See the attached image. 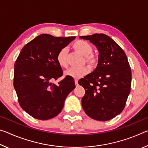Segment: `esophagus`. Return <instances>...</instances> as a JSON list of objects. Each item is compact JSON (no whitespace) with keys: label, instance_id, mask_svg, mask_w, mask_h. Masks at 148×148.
<instances>
[{"label":"esophagus","instance_id":"34e87169","mask_svg":"<svg viewBox=\"0 0 148 148\" xmlns=\"http://www.w3.org/2000/svg\"><path fill=\"white\" fill-rule=\"evenodd\" d=\"M74 82H75V85H76V86H78V81H77V79H75Z\"/></svg>","mask_w":148,"mask_h":148}]
</instances>
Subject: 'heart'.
<instances>
[{
	"label": "heart",
	"mask_w": 148,
	"mask_h": 148,
	"mask_svg": "<svg viewBox=\"0 0 148 148\" xmlns=\"http://www.w3.org/2000/svg\"><path fill=\"white\" fill-rule=\"evenodd\" d=\"M73 48L78 53H81L82 56H85L86 62L91 68H95L98 64V58L95 55L92 54V47L91 45L87 42L78 40L74 43ZM57 62L61 68H66L68 66L67 49L66 47H63L58 52L57 55ZM89 67L86 66L79 69H69L65 71L64 75L66 76L79 79L89 73Z\"/></svg>",
	"instance_id": "obj_1"
}]
</instances>
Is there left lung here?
Masks as SVG:
<instances>
[{
    "label": "left lung",
    "mask_w": 148,
    "mask_h": 148,
    "mask_svg": "<svg viewBox=\"0 0 148 148\" xmlns=\"http://www.w3.org/2000/svg\"><path fill=\"white\" fill-rule=\"evenodd\" d=\"M99 52L97 68L78 84L86 90L82 99L87 116L98 121H108L123 110L131 91V70L123 50L104 34L82 36Z\"/></svg>",
    "instance_id": "left-lung-1"
}]
</instances>
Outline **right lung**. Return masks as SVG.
<instances>
[{"mask_svg":"<svg viewBox=\"0 0 148 148\" xmlns=\"http://www.w3.org/2000/svg\"><path fill=\"white\" fill-rule=\"evenodd\" d=\"M75 38L42 34L20 52L14 64V87L19 105L34 118L47 120L57 116L75 88L72 77L66 76L57 85L51 82L63 74L57 62V53Z\"/></svg>","mask_w":148,"mask_h":148,"instance_id":"add662e5","label":"right lung"}]
</instances>
